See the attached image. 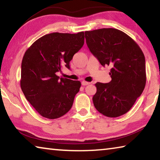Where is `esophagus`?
Returning a JSON list of instances; mask_svg holds the SVG:
<instances>
[{
    "instance_id": "obj_1",
    "label": "esophagus",
    "mask_w": 160,
    "mask_h": 160,
    "mask_svg": "<svg viewBox=\"0 0 160 160\" xmlns=\"http://www.w3.org/2000/svg\"><path fill=\"white\" fill-rule=\"evenodd\" d=\"M90 82H86V81H82V85H83V86H85V85H90Z\"/></svg>"
}]
</instances>
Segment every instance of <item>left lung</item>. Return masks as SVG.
<instances>
[{
  "label": "left lung",
  "instance_id": "1",
  "mask_svg": "<svg viewBox=\"0 0 160 160\" xmlns=\"http://www.w3.org/2000/svg\"><path fill=\"white\" fill-rule=\"evenodd\" d=\"M85 34L91 53L102 66L112 67V80L95 84L94 107L108 117L125 114L145 86V59L141 48L128 35L114 28L86 31Z\"/></svg>",
  "mask_w": 160,
  "mask_h": 160
}]
</instances>
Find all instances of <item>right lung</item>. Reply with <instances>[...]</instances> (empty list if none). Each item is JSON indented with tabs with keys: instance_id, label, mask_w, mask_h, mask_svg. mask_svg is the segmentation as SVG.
Here are the masks:
<instances>
[{
	"instance_id": "obj_1",
	"label": "right lung",
	"mask_w": 160,
	"mask_h": 160,
	"mask_svg": "<svg viewBox=\"0 0 160 160\" xmlns=\"http://www.w3.org/2000/svg\"><path fill=\"white\" fill-rule=\"evenodd\" d=\"M84 32H53L39 38L25 53L20 86L26 99L43 117L54 119L71 109L81 83L59 78L56 72L70 61L84 44Z\"/></svg>"
}]
</instances>
